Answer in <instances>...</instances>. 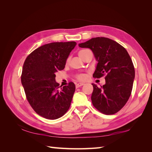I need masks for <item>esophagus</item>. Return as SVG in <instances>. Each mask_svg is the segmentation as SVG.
Wrapping results in <instances>:
<instances>
[{"label":"esophagus","mask_w":152,"mask_h":152,"mask_svg":"<svg viewBox=\"0 0 152 152\" xmlns=\"http://www.w3.org/2000/svg\"><path fill=\"white\" fill-rule=\"evenodd\" d=\"M83 85V83H76V88H80V87H81Z\"/></svg>","instance_id":"34e87169"}]
</instances>
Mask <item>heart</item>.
I'll list each match as a JSON object with an SVG mask.
<instances>
[{
    "mask_svg": "<svg viewBox=\"0 0 152 152\" xmlns=\"http://www.w3.org/2000/svg\"><path fill=\"white\" fill-rule=\"evenodd\" d=\"M86 51V50L80 51V52H79V56H80V55L82 53H83V51ZM86 76L85 75V74H79V75H78V76H77V78H78V79L80 80H83L86 79Z\"/></svg>",
    "mask_w": 152,
    "mask_h": 152,
    "instance_id": "1",
    "label": "heart"
}]
</instances>
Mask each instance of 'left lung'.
Returning <instances> with one entry per match:
<instances>
[{"label":"left lung","mask_w":152,"mask_h":152,"mask_svg":"<svg viewBox=\"0 0 152 152\" xmlns=\"http://www.w3.org/2000/svg\"><path fill=\"white\" fill-rule=\"evenodd\" d=\"M78 46L89 48L97 61L93 76L99 78L106 74V83L101 88L92 83L93 106L104 114H115L127 102L133 89L135 73L129 55L120 44L105 37L93 38Z\"/></svg>","instance_id":"obj_1"}]
</instances>
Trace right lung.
Listing matches in <instances>:
<instances>
[{"label": "right lung", "mask_w": 152, "mask_h": 152, "mask_svg": "<svg viewBox=\"0 0 152 152\" xmlns=\"http://www.w3.org/2000/svg\"><path fill=\"white\" fill-rule=\"evenodd\" d=\"M75 42H52L34 50L25 59L21 77L28 102L38 115L49 119L69 110L76 87L73 82L59 86L56 73L63 70Z\"/></svg>", "instance_id": "obj_1"}]
</instances>
